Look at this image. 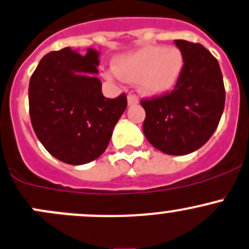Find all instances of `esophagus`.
Wrapping results in <instances>:
<instances>
[{
  "mask_svg": "<svg viewBox=\"0 0 249 249\" xmlns=\"http://www.w3.org/2000/svg\"><path fill=\"white\" fill-rule=\"evenodd\" d=\"M139 103V98L135 95H129L127 96V105L129 106H136Z\"/></svg>",
  "mask_w": 249,
  "mask_h": 249,
  "instance_id": "1",
  "label": "esophagus"
}]
</instances>
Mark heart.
<instances>
[{"mask_svg": "<svg viewBox=\"0 0 249 249\" xmlns=\"http://www.w3.org/2000/svg\"><path fill=\"white\" fill-rule=\"evenodd\" d=\"M185 66L181 51L176 47L149 45L126 53L114 60V70L105 73L107 80L117 75L130 83L136 81L142 95L160 96L178 85Z\"/></svg>", "mask_w": 249, "mask_h": 249, "instance_id": "b5f03b06", "label": "heart"}]
</instances>
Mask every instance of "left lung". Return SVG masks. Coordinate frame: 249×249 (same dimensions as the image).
Returning a JSON list of instances; mask_svg holds the SVG:
<instances>
[{
  "label": "left lung",
  "instance_id": "1",
  "mask_svg": "<svg viewBox=\"0 0 249 249\" xmlns=\"http://www.w3.org/2000/svg\"><path fill=\"white\" fill-rule=\"evenodd\" d=\"M185 59L173 92L142 101L143 134L154 148L185 156L201 148L218 127L225 89L218 60L201 43L175 40Z\"/></svg>",
  "mask_w": 249,
  "mask_h": 249
}]
</instances>
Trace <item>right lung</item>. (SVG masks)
Segmentation results:
<instances>
[{"label":"right lung","mask_w":249,"mask_h":249,"mask_svg":"<svg viewBox=\"0 0 249 249\" xmlns=\"http://www.w3.org/2000/svg\"><path fill=\"white\" fill-rule=\"evenodd\" d=\"M100 52L80 54L71 47L47 53L29 84L34 131L54 158L71 165L97 159L126 109V96H103L97 78Z\"/></svg>","instance_id":"add662e5"}]
</instances>
